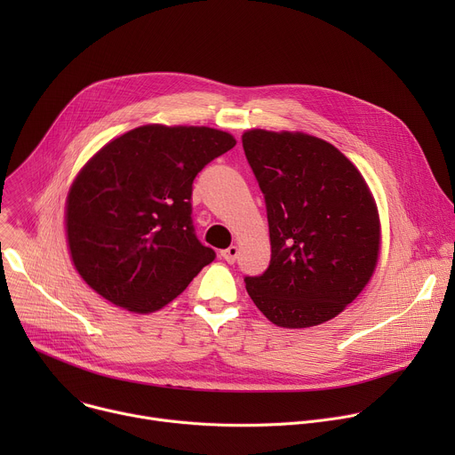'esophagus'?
Wrapping results in <instances>:
<instances>
[{
    "instance_id": "34e87169",
    "label": "esophagus",
    "mask_w": 455,
    "mask_h": 455,
    "mask_svg": "<svg viewBox=\"0 0 455 455\" xmlns=\"http://www.w3.org/2000/svg\"><path fill=\"white\" fill-rule=\"evenodd\" d=\"M237 255H239V248L235 246V244H232V246H228L227 250H221V257L225 259V261L228 263V265H232V263H235V259H237Z\"/></svg>"
}]
</instances>
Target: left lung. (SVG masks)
Listing matches in <instances>:
<instances>
[{
	"label": "left lung",
	"instance_id": "1",
	"mask_svg": "<svg viewBox=\"0 0 455 455\" xmlns=\"http://www.w3.org/2000/svg\"><path fill=\"white\" fill-rule=\"evenodd\" d=\"M265 194L272 259L246 291L272 323L313 328L340 315L371 281L381 246L372 192L333 144L304 132L243 133Z\"/></svg>",
	"mask_w": 455,
	"mask_h": 455
}]
</instances>
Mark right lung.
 Here are the masks:
<instances>
[{"mask_svg":"<svg viewBox=\"0 0 455 455\" xmlns=\"http://www.w3.org/2000/svg\"><path fill=\"white\" fill-rule=\"evenodd\" d=\"M234 146L221 129L164 124L102 146L77 172L64 209L83 281L132 313H155L174 300L216 257L194 235L192 181Z\"/></svg>","mask_w":455,"mask_h":455,"instance_id":"add662e5","label":"right lung"}]
</instances>
